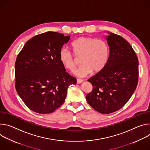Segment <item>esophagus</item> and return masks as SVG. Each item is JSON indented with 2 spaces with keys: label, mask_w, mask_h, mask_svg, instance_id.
<instances>
[{
  "label": "esophagus",
  "mask_w": 150,
  "mask_h": 150,
  "mask_svg": "<svg viewBox=\"0 0 150 150\" xmlns=\"http://www.w3.org/2000/svg\"><path fill=\"white\" fill-rule=\"evenodd\" d=\"M83 81V80H80V79H77V84H80Z\"/></svg>",
  "instance_id": "obj_1"
}]
</instances>
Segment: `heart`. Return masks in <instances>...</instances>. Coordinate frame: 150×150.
<instances>
[{"label":"heart","instance_id":"b5f03b06","mask_svg":"<svg viewBox=\"0 0 150 150\" xmlns=\"http://www.w3.org/2000/svg\"><path fill=\"white\" fill-rule=\"evenodd\" d=\"M71 47L77 58L81 56L79 62L81 65L73 72L77 77H86L92 71L98 73L107 64L109 49L107 44L102 40L80 37L71 43ZM59 59L65 69L70 71L74 70L76 60L69 50L62 48L59 51Z\"/></svg>","mask_w":150,"mask_h":150}]
</instances>
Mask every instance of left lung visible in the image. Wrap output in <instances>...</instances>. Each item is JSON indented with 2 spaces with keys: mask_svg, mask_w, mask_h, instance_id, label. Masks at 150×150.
<instances>
[{
  "mask_svg": "<svg viewBox=\"0 0 150 150\" xmlns=\"http://www.w3.org/2000/svg\"><path fill=\"white\" fill-rule=\"evenodd\" d=\"M110 55L104 68L88 81L93 86L86 95L96 111L110 114L122 108L135 92L138 82V59L123 38L108 32Z\"/></svg>",
  "mask_w": 150,
  "mask_h": 150,
  "instance_id": "left-lung-1",
  "label": "left lung"
}]
</instances>
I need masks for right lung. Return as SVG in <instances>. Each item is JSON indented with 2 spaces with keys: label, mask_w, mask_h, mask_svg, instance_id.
I'll use <instances>...</instances> for the list:
<instances>
[{
  "label": "right lung",
  "mask_w": 150,
  "mask_h": 150,
  "mask_svg": "<svg viewBox=\"0 0 150 150\" xmlns=\"http://www.w3.org/2000/svg\"><path fill=\"white\" fill-rule=\"evenodd\" d=\"M70 39L59 33L46 32L28 40L18 55L15 88L33 111L53 112L64 103L69 86L76 84L59 59L60 50Z\"/></svg>",
  "instance_id": "add662e5"
}]
</instances>
